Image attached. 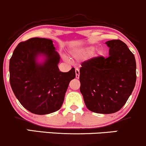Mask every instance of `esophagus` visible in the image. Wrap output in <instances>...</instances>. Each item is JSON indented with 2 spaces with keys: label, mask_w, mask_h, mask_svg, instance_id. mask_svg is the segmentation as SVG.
I'll list each match as a JSON object with an SVG mask.
<instances>
[{
  "label": "esophagus",
  "mask_w": 146,
  "mask_h": 146,
  "mask_svg": "<svg viewBox=\"0 0 146 146\" xmlns=\"http://www.w3.org/2000/svg\"><path fill=\"white\" fill-rule=\"evenodd\" d=\"M76 78L78 79L80 78V70L78 68H76Z\"/></svg>",
  "instance_id": "obj_1"
}]
</instances>
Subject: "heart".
Returning <instances> with one entry per match:
<instances>
[{
    "label": "heart",
    "instance_id": "b5f03b06",
    "mask_svg": "<svg viewBox=\"0 0 146 146\" xmlns=\"http://www.w3.org/2000/svg\"><path fill=\"white\" fill-rule=\"evenodd\" d=\"M94 49H95V48L93 47V46H87V47H84L83 48L76 50L73 51L72 52V55L76 59H79L82 57L84 55H86V54L91 53V52L94 50ZM98 53L101 54V52H99Z\"/></svg>",
    "mask_w": 146,
    "mask_h": 146
}]
</instances>
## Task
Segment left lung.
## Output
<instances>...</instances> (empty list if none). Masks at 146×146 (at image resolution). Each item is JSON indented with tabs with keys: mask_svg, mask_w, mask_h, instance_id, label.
<instances>
[{
	"mask_svg": "<svg viewBox=\"0 0 146 146\" xmlns=\"http://www.w3.org/2000/svg\"><path fill=\"white\" fill-rule=\"evenodd\" d=\"M105 44L109 57H97L83 62L80 69V90L86 107L98 113H113L126 103L135 86L136 60L121 40Z\"/></svg>",
	"mask_w": 146,
	"mask_h": 146,
	"instance_id": "obj_1",
	"label": "left lung"
}]
</instances>
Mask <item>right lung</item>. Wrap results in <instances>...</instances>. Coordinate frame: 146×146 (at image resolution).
<instances>
[{"label":"right lung","mask_w":146,"mask_h":146,"mask_svg":"<svg viewBox=\"0 0 146 146\" xmlns=\"http://www.w3.org/2000/svg\"><path fill=\"white\" fill-rule=\"evenodd\" d=\"M55 50L51 39L32 38L19 43L9 60L12 91L22 106L35 114L60 110L69 82L76 78L74 68L60 71Z\"/></svg>","instance_id":"right-lung-1"}]
</instances>
